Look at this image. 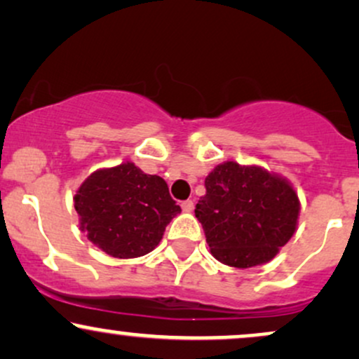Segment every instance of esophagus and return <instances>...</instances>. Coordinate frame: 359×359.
Listing matches in <instances>:
<instances>
[{
  "mask_svg": "<svg viewBox=\"0 0 359 359\" xmlns=\"http://www.w3.org/2000/svg\"><path fill=\"white\" fill-rule=\"evenodd\" d=\"M182 210H184V212H192V210H194V201H184L182 202Z\"/></svg>",
  "mask_w": 359,
  "mask_h": 359,
  "instance_id": "34e87169",
  "label": "esophagus"
}]
</instances>
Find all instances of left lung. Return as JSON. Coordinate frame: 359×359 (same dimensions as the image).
<instances>
[{
	"label": "left lung",
	"instance_id": "1",
	"mask_svg": "<svg viewBox=\"0 0 359 359\" xmlns=\"http://www.w3.org/2000/svg\"><path fill=\"white\" fill-rule=\"evenodd\" d=\"M299 198L283 177L257 165L224 162L205 177L196 205L212 256L222 264H266L296 232Z\"/></svg>",
	"mask_w": 359,
	"mask_h": 359
}]
</instances>
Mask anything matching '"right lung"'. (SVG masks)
<instances>
[{
    "instance_id": "obj_1",
    "label": "right lung",
    "mask_w": 359,
    "mask_h": 359,
    "mask_svg": "<svg viewBox=\"0 0 359 359\" xmlns=\"http://www.w3.org/2000/svg\"><path fill=\"white\" fill-rule=\"evenodd\" d=\"M80 231L111 257L149 254L161 243L167 224L180 214L167 182L135 163L93 172L76 191Z\"/></svg>"
}]
</instances>
